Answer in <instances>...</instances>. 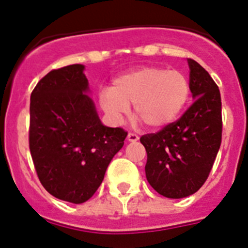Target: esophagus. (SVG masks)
Listing matches in <instances>:
<instances>
[{"mask_svg":"<svg viewBox=\"0 0 248 248\" xmlns=\"http://www.w3.org/2000/svg\"><path fill=\"white\" fill-rule=\"evenodd\" d=\"M127 140H128V142H137V140H140V137H138V135H136V133L129 132L128 136H127Z\"/></svg>","mask_w":248,"mask_h":248,"instance_id":"34e87169","label":"esophagus"}]
</instances>
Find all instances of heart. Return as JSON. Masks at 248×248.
Instances as JSON below:
<instances>
[{
  "mask_svg": "<svg viewBox=\"0 0 248 248\" xmlns=\"http://www.w3.org/2000/svg\"><path fill=\"white\" fill-rule=\"evenodd\" d=\"M190 95L184 73L162 66H144L116 78L100 93V105L115 124L133 105V112L151 128H162L177 119Z\"/></svg>",
  "mask_w": 248,
  "mask_h": 248,
  "instance_id": "1",
  "label": "heart"
}]
</instances>
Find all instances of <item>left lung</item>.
<instances>
[{"mask_svg":"<svg viewBox=\"0 0 248 248\" xmlns=\"http://www.w3.org/2000/svg\"><path fill=\"white\" fill-rule=\"evenodd\" d=\"M189 85L195 101L178 121L140 137L147 152L146 177L160 195L180 199L206 182L222 135L221 96L206 70L188 59Z\"/></svg>","mask_w":248,"mask_h":248,"instance_id":"obj_1","label":"left lung"}]
</instances>
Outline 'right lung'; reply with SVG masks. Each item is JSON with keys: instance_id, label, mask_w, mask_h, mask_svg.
<instances>
[{"instance_id": "1", "label": "right lung", "mask_w": 248, "mask_h": 248, "mask_svg": "<svg viewBox=\"0 0 248 248\" xmlns=\"http://www.w3.org/2000/svg\"><path fill=\"white\" fill-rule=\"evenodd\" d=\"M81 64L54 69L31 95L30 149L53 196L81 204L95 194L127 132L101 124Z\"/></svg>"}]
</instances>
